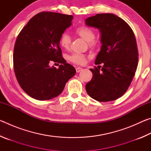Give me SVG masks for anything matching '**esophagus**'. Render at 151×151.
Returning <instances> with one entry per match:
<instances>
[{"mask_svg": "<svg viewBox=\"0 0 151 151\" xmlns=\"http://www.w3.org/2000/svg\"><path fill=\"white\" fill-rule=\"evenodd\" d=\"M83 70V68H81V67H76V73H79V72H81V71Z\"/></svg>", "mask_w": 151, "mask_h": 151, "instance_id": "esophagus-1", "label": "esophagus"}]
</instances>
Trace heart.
<instances>
[{
	"label": "heart",
	"instance_id": "heart-1",
	"mask_svg": "<svg viewBox=\"0 0 151 151\" xmlns=\"http://www.w3.org/2000/svg\"><path fill=\"white\" fill-rule=\"evenodd\" d=\"M75 32L82 39L85 41L88 42L90 47H95L96 45V41L94 40V32L90 28L85 26L79 27L75 30ZM60 45L63 48L67 49L69 48L70 45V37L66 33L63 34L60 37ZM68 60L73 63L78 64V65H83L85 63L86 55L81 53H73L68 57Z\"/></svg>",
	"mask_w": 151,
	"mask_h": 151
}]
</instances>
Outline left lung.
Here are the masks:
<instances>
[{"label":"left lung","instance_id":"8db88e82","mask_svg":"<svg viewBox=\"0 0 151 151\" xmlns=\"http://www.w3.org/2000/svg\"><path fill=\"white\" fill-rule=\"evenodd\" d=\"M85 24L100 31L102 46L94 63L103 65L101 69L90 68L93 76L86 91L97 101L116 100L127 91L137 68L139 54L134 32L123 19L111 13L88 17Z\"/></svg>","mask_w":151,"mask_h":151}]
</instances>
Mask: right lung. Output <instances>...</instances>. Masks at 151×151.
Returning a JSON list of instances; mask_svg holds the SVG:
<instances>
[{
  "mask_svg": "<svg viewBox=\"0 0 151 151\" xmlns=\"http://www.w3.org/2000/svg\"><path fill=\"white\" fill-rule=\"evenodd\" d=\"M73 19L72 15L40 12L18 35L13 55L14 73L20 87L32 98H55L75 75V68L66 63L59 47L60 37L71 26ZM52 62L61 65L56 69L50 66Z\"/></svg>",
  "mask_w": 151,
  "mask_h": 151,
  "instance_id": "obj_1",
  "label": "right lung"
}]
</instances>
